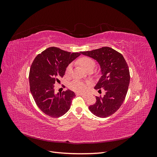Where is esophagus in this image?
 Returning a JSON list of instances; mask_svg holds the SVG:
<instances>
[{"mask_svg":"<svg viewBox=\"0 0 157 157\" xmlns=\"http://www.w3.org/2000/svg\"><path fill=\"white\" fill-rule=\"evenodd\" d=\"M78 94L80 95V96H84V97H86V96H88V94H85V93H79Z\"/></svg>","mask_w":157,"mask_h":157,"instance_id":"1","label":"esophagus"}]
</instances>
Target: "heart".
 I'll return each instance as SVG.
<instances>
[{
    "label": "heart",
    "instance_id": "b5f03b06",
    "mask_svg": "<svg viewBox=\"0 0 157 157\" xmlns=\"http://www.w3.org/2000/svg\"><path fill=\"white\" fill-rule=\"evenodd\" d=\"M77 63L80 65H81L85 70L88 71V72H89V71H92L96 65L95 60L93 58L88 56H83L81 57V58H80L77 60ZM71 71H72V65L70 64L67 66V68H66L65 73L67 75H69L71 74ZM87 84L84 83L82 81L74 80V81L70 83L69 88L75 92H82L84 90H86V88H87Z\"/></svg>",
    "mask_w": 157,
    "mask_h": 157
}]
</instances>
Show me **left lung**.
<instances>
[{
	"label": "left lung",
	"mask_w": 157,
	"mask_h": 157,
	"mask_svg": "<svg viewBox=\"0 0 157 157\" xmlns=\"http://www.w3.org/2000/svg\"><path fill=\"white\" fill-rule=\"evenodd\" d=\"M80 53L100 65L102 76L94 88L99 93L101 90L105 92L103 97L96 96V103L89 106L90 111L98 117L111 116L121 107L128 92L130 76L126 61L121 53L110 47Z\"/></svg>",
	"instance_id": "8db88e82"
}]
</instances>
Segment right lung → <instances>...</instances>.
Wrapping results in <instances>:
<instances>
[{"mask_svg": "<svg viewBox=\"0 0 157 157\" xmlns=\"http://www.w3.org/2000/svg\"><path fill=\"white\" fill-rule=\"evenodd\" d=\"M80 54L50 47L33 61L29 75L30 90L36 105L46 115L58 118L70 109L75 94L68 90L56 94L54 84L59 82L68 65Z\"/></svg>", "mask_w": 157, "mask_h": 157, "instance_id": "obj_1", "label": "right lung"}]
</instances>
